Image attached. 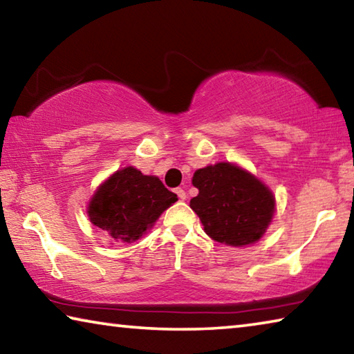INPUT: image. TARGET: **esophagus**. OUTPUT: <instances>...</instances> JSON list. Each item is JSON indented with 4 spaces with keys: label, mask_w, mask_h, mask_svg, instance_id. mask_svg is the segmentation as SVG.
I'll list each match as a JSON object with an SVG mask.
<instances>
[{
    "label": "esophagus",
    "mask_w": 354,
    "mask_h": 354,
    "mask_svg": "<svg viewBox=\"0 0 354 354\" xmlns=\"http://www.w3.org/2000/svg\"><path fill=\"white\" fill-rule=\"evenodd\" d=\"M175 192H176V195H178L179 200H185V198H187V194H185V192H184L183 189H176Z\"/></svg>",
    "instance_id": "1"
}]
</instances>
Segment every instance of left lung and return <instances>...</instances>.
Wrapping results in <instances>:
<instances>
[{
	"label": "left lung",
	"instance_id": "obj_1",
	"mask_svg": "<svg viewBox=\"0 0 354 354\" xmlns=\"http://www.w3.org/2000/svg\"><path fill=\"white\" fill-rule=\"evenodd\" d=\"M192 184L198 195L190 200V207L215 242L231 247L254 243L272 221V192L236 165L220 162L196 170Z\"/></svg>",
	"mask_w": 354,
	"mask_h": 354
}]
</instances>
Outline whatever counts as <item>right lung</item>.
Listing matches in <instances>:
<instances>
[{
  "mask_svg": "<svg viewBox=\"0 0 354 354\" xmlns=\"http://www.w3.org/2000/svg\"><path fill=\"white\" fill-rule=\"evenodd\" d=\"M176 200L159 178L127 167L100 185L87 212L92 223L112 241L133 243Z\"/></svg>",
  "mask_w": 354,
  "mask_h": 354,
  "instance_id": "obj_1",
  "label": "right lung"
}]
</instances>
